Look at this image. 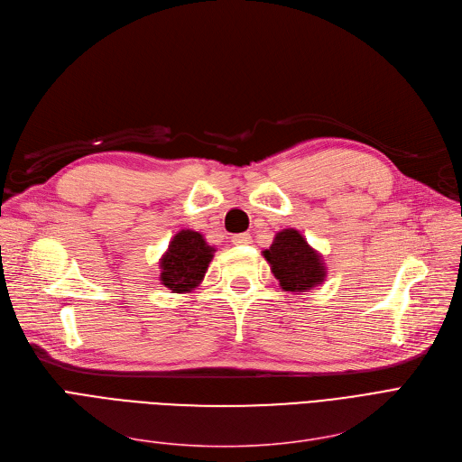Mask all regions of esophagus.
Returning <instances> with one entry per match:
<instances>
[{
  "mask_svg": "<svg viewBox=\"0 0 462 462\" xmlns=\"http://www.w3.org/2000/svg\"><path fill=\"white\" fill-rule=\"evenodd\" d=\"M233 245H250L252 243V235L250 233H240V235H233L231 236Z\"/></svg>",
  "mask_w": 462,
  "mask_h": 462,
  "instance_id": "obj_1",
  "label": "esophagus"
}]
</instances>
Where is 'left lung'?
Instances as JSON below:
<instances>
[{
  "instance_id": "1",
  "label": "left lung",
  "mask_w": 462,
  "mask_h": 462,
  "mask_svg": "<svg viewBox=\"0 0 462 462\" xmlns=\"http://www.w3.org/2000/svg\"><path fill=\"white\" fill-rule=\"evenodd\" d=\"M269 261L274 278L283 291L304 293L327 276L323 257L306 243L297 229H282L276 233L269 250L263 252Z\"/></svg>"
}]
</instances>
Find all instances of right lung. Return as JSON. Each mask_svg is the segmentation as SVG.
Masks as SVG:
<instances>
[{"mask_svg": "<svg viewBox=\"0 0 462 462\" xmlns=\"http://www.w3.org/2000/svg\"><path fill=\"white\" fill-rule=\"evenodd\" d=\"M214 248L205 236L191 229H182L172 236L167 252L160 261V280L172 293H188L205 278Z\"/></svg>", "mask_w": 462, "mask_h": 462, "instance_id": "1", "label": "right lung"}]
</instances>
